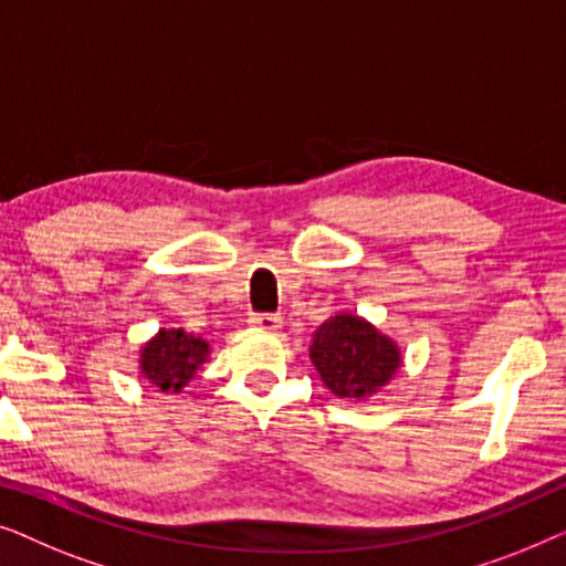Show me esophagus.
I'll use <instances>...</instances> for the list:
<instances>
[{
    "mask_svg": "<svg viewBox=\"0 0 566 566\" xmlns=\"http://www.w3.org/2000/svg\"><path fill=\"white\" fill-rule=\"evenodd\" d=\"M250 324H252L254 329L270 332V335H275V332L281 329L283 319L277 314H254V316H250Z\"/></svg>",
    "mask_w": 566,
    "mask_h": 566,
    "instance_id": "34e87169",
    "label": "esophagus"
}]
</instances>
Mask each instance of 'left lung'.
I'll return each instance as SVG.
<instances>
[{
  "mask_svg": "<svg viewBox=\"0 0 566 566\" xmlns=\"http://www.w3.org/2000/svg\"><path fill=\"white\" fill-rule=\"evenodd\" d=\"M322 384L345 401H368L405 366L397 339L358 314L339 312L319 324L308 345Z\"/></svg>",
  "mask_w": 566,
  "mask_h": 566,
  "instance_id": "obj_1",
  "label": "left lung"
}]
</instances>
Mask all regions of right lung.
I'll return each instance as SVG.
<instances>
[{"label": "right lung", "instance_id": "right-lung-1", "mask_svg": "<svg viewBox=\"0 0 566 566\" xmlns=\"http://www.w3.org/2000/svg\"><path fill=\"white\" fill-rule=\"evenodd\" d=\"M211 360V345L185 329L161 327L138 350V374L161 394H180Z\"/></svg>", "mask_w": 566, "mask_h": 566}]
</instances>
